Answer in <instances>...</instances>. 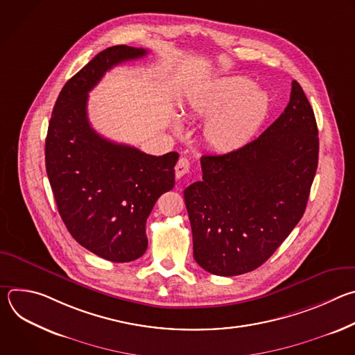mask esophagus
<instances>
[{"label":"esophagus","instance_id":"obj_1","mask_svg":"<svg viewBox=\"0 0 355 355\" xmlns=\"http://www.w3.org/2000/svg\"><path fill=\"white\" fill-rule=\"evenodd\" d=\"M188 173H189V162L185 157H181L175 166V177L181 178Z\"/></svg>","mask_w":355,"mask_h":355}]
</instances>
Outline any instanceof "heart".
I'll use <instances>...</instances> for the list:
<instances>
[{
	"instance_id": "1",
	"label": "heart",
	"mask_w": 355,
	"mask_h": 355,
	"mask_svg": "<svg viewBox=\"0 0 355 355\" xmlns=\"http://www.w3.org/2000/svg\"><path fill=\"white\" fill-rule=\"evenodd\" d=\"M270 110L268 95L247 77H223L193 94L185 115L209 118L204 126L207 144L219 153L241 148L256 135ZM174 130L180 132L178 118Z\"/></svg>"
}]
</instances>
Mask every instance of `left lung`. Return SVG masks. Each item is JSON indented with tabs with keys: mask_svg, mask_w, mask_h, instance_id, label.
I'll use <instances>...</instances> for the list:
<instances>
[{
	"mask_svg": "<svg viewBox=\"0 0 355 355\" xmlns=\"http://www.w3.org/2000/svg\"><path fill=\"white\" fill-rule=\"evenodd\" d=\"M289 103L263 135L236 151L202 156V181L184 191L193 259L233 277L263 266L306 209L318 170L313 110L297 81Z\"/></svg>",
	"mask_w": 355,
	"mask_h": 355,
	"instance_id": "1",
	"label": "left lung"
}]
</instances>
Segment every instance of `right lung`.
Returning a JSON list of instances; mask_svg holds the SVG:
<instances>
[{
    "label": "right lung",
    "mask_w": 355,
    "mask_h": 355,
    "mask_svg": "<svg viewBox=\"0 0 355 355\" xmlns=\"http://www.w3.org/2000/svg\"><path fill=\"white\" fill-rule=\"evenodd\" d=\"M146 55V49L126 44L98 53L64 84L46 136V171L67 230L83 247L114 263L144 254L146 220L160 195L173 189L180 156H150L98 135L88 121L87 101L108 70Z\"/></svg>",
    "instance_id": "obj_1"
}]
</instances>
